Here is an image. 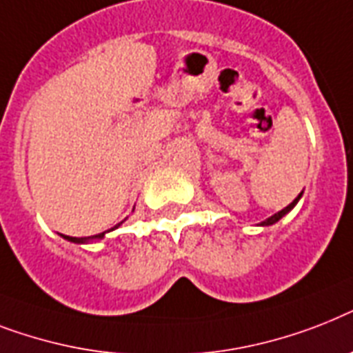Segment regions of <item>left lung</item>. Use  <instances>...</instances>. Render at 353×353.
Listing matches in <instances>:
<instances>
[{
    "label": "left lung",
    "instance_id": "8db88e82",
    "mask_svg": "<svg viewBox=\"0 0 353 353\" xmlns=\"http://www.w3.org/2000/svg\"><path fill=\"white\" fill-rule=\"evenodd\" d=\"M301 196H303V193L299 194L297 199L293 200L292 204H288V205H286V208H284V210H281V211H279V213H275V215H272V216H270V219H266V221L262 222L261 225H272V224H275V222H279V221H281V219H283V216L286 215V213H290V211H292L293 208H295V204H297V202H299V199H301Z\"/></svg>",
    "mask_w": 353,
    "mask_h": 353
}]
</instances>
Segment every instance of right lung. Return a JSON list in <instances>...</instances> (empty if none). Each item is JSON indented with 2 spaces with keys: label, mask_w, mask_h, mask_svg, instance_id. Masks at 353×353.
I'll return each instance as SVG.
<instances>
[{
  "label": "right lung",
  "mask_w": 353,
  "mask_h": 353,
  "mask_svg": "<svg viewBox=\"0 0 353 353\" xmlns=\"http://www.w3.org/2000/svg\"><path fill=\"white\" fill-rule=\"evenodd\" d=\"M120 224H122V222H120ZM118 225H114V228H118ZM114 228H112V230H114ZM103 235H105V231H103V233H98V235H92V236H67V235H63V239H67V241H70V242H76V244H87V242H91V241H100V239H103Z\"/></svg>",
  "instance_id": "obj_1"
}]
</instances>
